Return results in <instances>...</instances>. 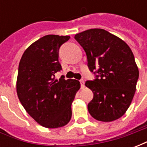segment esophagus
I'll list each match as a JSON object with an SVG mask.
<instances>
[{
    "instance_id": "1",
    "label": "esophagus",
    "mask_w": 147,
    "mask_h": 147,
    "mask_svg": "<svg viewBox=\"0 0 147 147\" xmlns=\"http://www.w3.org/2000/svg\"><path fill=\"white\" fill-rule=\"evenodd\" d=\"M80 82V84H81V89H84V87H85V85H84V80H81Z\"/></svg>"
}]
</instances>
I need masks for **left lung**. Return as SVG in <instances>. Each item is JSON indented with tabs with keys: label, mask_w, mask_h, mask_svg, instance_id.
Returning a JSON list of instances; mask_svg holds the SVG:
<instances>
[{
	"label": "left lung",
	"mask_w": 147,
	"mask_h": 147,
	"mask_svg": "<svg viewBox=\"0 0 147 147\" xmlns=\"http://www.w3.org/2000/svg\"><path fill=\"white\" fill-rule=\"evenodd\" d=\"M75 38L86 52L90 70L98 69L99 75L85 83L94 93L87 105L90 114L103 122L119 119L132 102L139 79L131 49L121 38L99 28L77 34Z\"/></svg>",
	"instance_id": "left-lung-1"
}]
</instances>
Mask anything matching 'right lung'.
Instances as JSON below:
<instances>
[{
    "instance_id": "right-lung-1",
    "label": "right lung",
    "mask_w": 147,
    "mask_h": 147,
    "mask_svg": "<svg viewBox=\"0 0 147 147\" xmlns=\"http://www.w3.org/2000/svg\"><path fill=\"white\" fill-rule=\"evenodd\" d=\"M69 36L49 34L24 51L19 64L16 92L25 110L37 123L47 128L66 125L71 118V104L80 83L76 80H55L61 70L58 61L61 45Z\"/></svg>"
}]
</instances>
